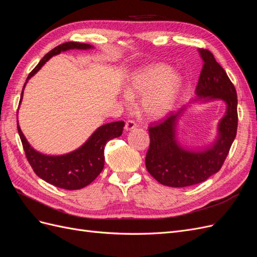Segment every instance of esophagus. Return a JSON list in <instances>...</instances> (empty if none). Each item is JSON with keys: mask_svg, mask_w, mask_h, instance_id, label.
<instances>
[{"mask_svg": "<svg viewBox=\"0 0 257 257\" xmlns=\"http://www.w3.org/2000/svg\"><path fill=\"white\" fill-rule=\"evenodd\" d=\"M137 127V123L134 120H127L125 123V131H131Z\"/></svg>", "mask_w": 257, "mask_h": 257, "instance_id": "34e87169", "label": "esophagus"}]
</instances>
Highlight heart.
Wrapping results in <instances>:
<instances>
[{"instance_id":"b5f03b06","label":"heart","mask_w":257,"mask_h":257,"mask_svg":"<svg viewBox=\"0 0 257 257\" xmlns=\"http://www.w3.org/2000/svg\"><path fill=\"white\" fill-rule=\"evenodd\" d=\"M182 78L164 64H154L138 69L127 83L128 96H143L142 108L151 118L169 111L181 89ZM128 97L126 96V99Z\"/></svg>"}]
</instances>
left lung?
Here are the masks:
<instances>
[{"mask_svg":"<svg viewBox=\"0 0 257 257\" xmlns=\"http://www.w3.org/2000/svg\"><path fill=\"white\" fill-rule=\"evenodd\" d=\"M204 61L196 87V95L203 102L221 99L227 109L219 123V136L204 151L186 150L177 143L176 125L181 109L149 126L150 147L146 167L160 183L172 188H184L204 182L219 172L237 134V93L226 72L207 49H198Z\"/></svg>","mask_w":257,"mask_h":257,"instance_id":"8db88e82","label":"left lung"}]
</instances>
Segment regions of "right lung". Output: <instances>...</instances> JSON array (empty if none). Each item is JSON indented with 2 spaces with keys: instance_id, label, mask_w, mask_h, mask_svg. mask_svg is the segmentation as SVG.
Listing matches in <instances>:
<instances>
[{
  "instance_id": "right-lung-1",
  "label": "right lung",
  "mask_w": 257,
  "mask_h": 257,
  "mask_svg": "<svg viewBox=\"0 0 257 257\" xmlns=\"http://www.w3.org/2000/svg\"><path fill=\"white\" fill-rule=\"evenodd\" d=\"M90 48H92L91 45L77 42H67L57 46L56 48H53L46 54L33 71L29 74L27 81L23 85V90H25L28 80L40 71L42 66L51 57L69 49L85 50ZM23 90L19 105L22 99ZM123 126V121L104 124V125L99 126L88 141L77 150L64 155L51 157V155H45L35 151L30 146L25 135L22 134L17 119V128L23 150L26 152L27 160L29 161L31 167L33 168L34 173L46 182L64 190H79L90 184L93 180H95V178L104 168L105 145L112 138L121 136Z\"/></svg>"
}]
</instances>
